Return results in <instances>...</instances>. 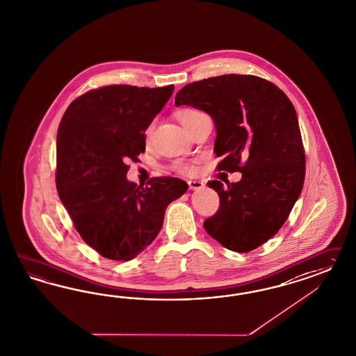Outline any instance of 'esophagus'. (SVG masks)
I'll return each mask as SVG.
<instances>
[{"mask_svg": "<svg viewBox=\"0 0 356 356\" xmlns=\"http://www.w3.org/2000/svg\"><path fill=\"white\" fill-rule=\"evenodd\" d=\"M188 185H189V189H191V191H200V189H204V188H205V184L202 183V181H197V180L188 181Z\"/></svg>", "mask_w": 356, "mask_h": 356, "instance_id": "34e87169", "label": "esophagus"}]
</instances>
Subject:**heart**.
<instances>
[{"mask_svg": "<svg viewBox=\"0 0 356 356\" xmlns=\"http://www.w3.org/2000/svg\"><path fill=\"white\" fill-rule=\"evenodd\" d=\"M204 115H205L204 112H201V111H198V109H195V108H184V109H180V111L177 112V119L181 121V124H183L186 129H189V128L193 125L194 122L200 119L201 116H204ZM152 130H154V121H152L150 125L145 130V137H146V140L150 138L151 134H152ZM173 168H175L177 172L185 173V175H189V173H192L194 171L193 165L183 162L176 163V164L173 165Z\"/></svg>", "mask_w": 356, "mask_h": 356, "instance_id": "obj_1", "label": "heart"}]
</instances>
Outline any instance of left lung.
<instances>
[{
	"label": "left lung",
	"instance_id": "left-lung-1",
	"mask_svg": "<svg viewBox=\"0 0 356 356\" xmlns=\"http://www.w3.org/2000/svg\"><path fill=\"white\" fill-rule=\"evenodd\" d=\"M175 104L192 106L216 122L219 171L241 172L238 183L207 185L220 205L204 223L225 248L247 253L284 225L302 193L305 154L296 111L286 94L256 76L225 74L184 86Z\"/></svg>",
	"mask_w": 356,
	"mask_h": 356
}]
</instances>
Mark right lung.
I'll return each instance as SVG.
<instances>
[{
  "instance_id": "right-lung-1",
  "label": "right lung",
  "mask_w": 356,
  "mask_h": 356,
  "mask_svg": "<svg viewBox=\"0 0 356 356\" xmlns=\"http://www.w3.org/2000/svg\"><path fill=\"white\" fill-rule=\"evenodd\" d=\"M173 88L102 87L76 97L60 122L58 197L78 234L106 259L138 256L158 236L167 206L188 189L176 177H154L146 188L127 179V162L145 151V130Z\"/></svg>"
}]
</instances>
